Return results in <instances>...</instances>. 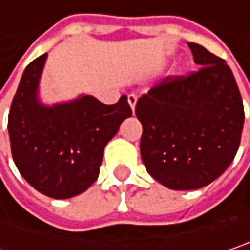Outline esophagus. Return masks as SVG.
Returning a JSON list of instances; mask_svg holds the SVG:
<instances>
[{"label":"esophagus","mask_w":250,"mask_h":250,"mask_svg":"<svg viewBox=\"0 0 250 250\" xmlns=\"http://www.w3.org/2000/svg\"><path fill=\"white\" fill-rule=\"evenodd\" d=\"M136 101H138V97L135 94H129L128 95V104L132 109V114H135V106H136Z\"/></svg>","instance_id":"34e87169"}]
</instances>
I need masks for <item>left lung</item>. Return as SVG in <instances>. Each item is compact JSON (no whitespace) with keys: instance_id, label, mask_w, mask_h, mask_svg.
Masks as SVG:
<instances>
[{"instance_id":"1","label":"left lung","mask_w":250,"mask_h":250,"mask_svg":"<svg viewBox=\"0 0 250 250\" xmlns=\"http://www.w3.org/2000/svg\"><path fill=\"white\" fill-rule=\"evenodd\" d=\"M201 69L167 80L138 99L141 158L155 181L173 190L199 189L232 164L243 129V102L222 58L188 42Z\"/></svg>"}]
</instances>
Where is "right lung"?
<instances>
[{"label":"right lung","mask_w":250,"mask_h":250,"mask_svg":"<svg viewBox=\"0 0 250 250\" xmlns=\"http://www.w3.org/2000/svg\"><path fill=\"white\" fill-rule=\"evenodd\" d=\"M48 54L28 65L11 104L8 134L20 173L54 199L85 192L99 175L104 148L132 115L126 95L104 105L92 95L45 104L40 82Z\"/></svg>","instance_id":"right-lung-1"}]
</instances>
